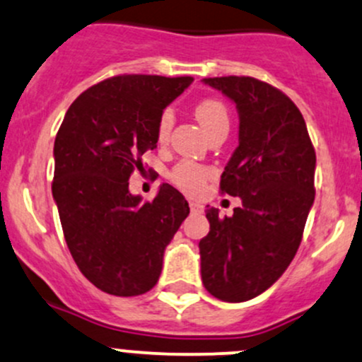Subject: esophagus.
<instances>
[{
  "instance_id": "esophagus-1",
  "label": "esophagus",
  "mask_w": 362,
  "mask_h": 362,
  "mask_svg": "<svg viewBox=\"0 0 362 362\" xmlns=\"http://www.w3.org/2000/svg\"><path fill=\"white\" fill-rule=\"evenodd\" d=\"M189 209H192V212H202V211H204V207H202L200 204H197V202H189Z\"/></svg>"
}]
</instances>
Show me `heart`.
I'll return each mask as SVG.
<instances>
[{"mask_svg":"<svg viewBox=\"0 0 362 362\" xmlns=\"http://www.w3.org/2000/svg\"><path fill=\"white\" fill-rule=\"evenodd\" d=\"M195 117L205 133L211 134L217 127H229V114L228 108L221 100L217 98H205L197 103L195 107ZM174 124V114L170 108H165L157 120V139L164 143L169 138L170 129ZM211 177V169L202 164L192 160H181L180 164L173 167L169 173V180L173 185L182 189L186 193H195L204 186V182Z\"/></svg>","mask_w":362,"mask_h":362,"instance_id":"b5f03b06","label":"heart"}]
</instances>
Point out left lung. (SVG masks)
<instances>
[{
	"label": "left lung",
	"mask_w": 362,
	"mask_h": 362,
	"mask_svg": "<svg viewBox=\"0 0 362 362\" xmlns=\"http://www.w3.org/2000/svg\"><path fill=\"white\" fill-rule=\"evenodd\" d=\"M204 83L238 108V146L221 192L242 205L231 217L207 209L211 231L198 243L202 281L219 300L245 302L269 288L297 254L316 193V151L300 110L283 91L245 76Z\"/></svg>",
	"instance_id": "1"
}]
</instances>
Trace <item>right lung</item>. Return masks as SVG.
<instances>
[{"instance_id":"1","label":"right lung","mask_w":362,"mask_h":362,"mask_svg":"<svg viewBox=\"0 0 362 362\" xmlns=\"http://www.w3.org/2000/svg\"><path fill=\"white\" fill-rule=\"evenodd\" d=\"M193 77L126 74L81 93L55 138L52 192L77 267L105 293L134 297L158 281L164 250L189 214L162 185L153 202L129 193L145 151L157 148V120Z\"/></svg>"}]
</instances>
